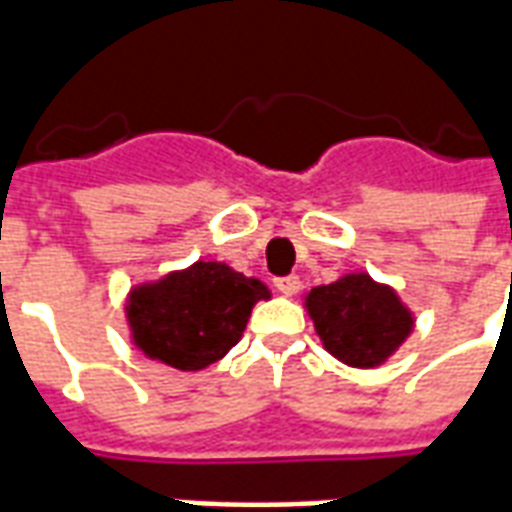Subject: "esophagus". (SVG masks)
Segmentation results:
<instances>
[{"instance_id":"1","label":"esophagus","mask_w":512,"mask_h":512,"mask_svg":"<svg viewBox=\"0 0 512 512\" xmlns=\"http://www.w3.org/2000/svg\"><path fill=\"white\" fill-rule=\"evenodd\" d=\"M274 288H277L279 293H285V296H293V293L301 288V282H299V277H293V274H290V277L274 279Z\"/></svg>"}]
</instances>
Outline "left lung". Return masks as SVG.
Listing matches in <instances>:
<instances>
[{"label":"left lung","mask_w":512,"mask_h":512,"mask_svg":"<svg viewBox=\"0 0 512 512\" xmlns=\"http://www.w3.org/2000/svg\"><path fill=\"white\" fill-rule=\"evenodd\" d=\"M307 312L323 348L354 367L381 365L414 326L395 290L367 274H348L332 285L312 288Z\"/></svg>","instance_id":"obj_1"}]
</instances>
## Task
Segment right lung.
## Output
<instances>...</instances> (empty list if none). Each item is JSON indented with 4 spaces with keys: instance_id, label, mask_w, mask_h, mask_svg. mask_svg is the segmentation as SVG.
I'll return each instance as SVG.
<instances>
[{
    "instance_id": "add662e5",
    "label": "right lung",
    "mask_w": 512,
    "mask_h": 512,
    "mask_svg": "<svg viewBox=\"0 0 512 512\" xmlns=\"http://www.w3.org/2000/svg\"><path fill=\"white\" fill-rule=\"evenodd\" d=\"M268 288L224 263H194L128 296V326L145 356L175 370L219 362L246 329Z\"/></svg>"
}]
</instances>
